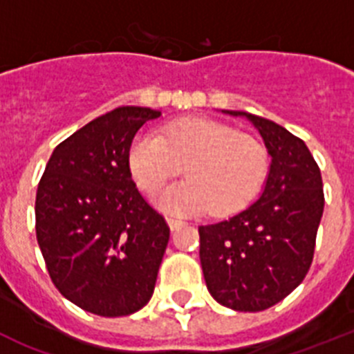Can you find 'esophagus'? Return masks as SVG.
Here are the masks:
<instances>
[{"instance_id":"obj_1","label":"esophagus","mask_w":354,"mask_h":354,"mask_svg":"<svg viewBox=\"0 0 354 354\" xmlns=\"http://www.w3.org/2000/svg\"><path fill=\"white\" fill-rule=\"evenodd\" d=\"M165 221H167V224H169L171 231H176V229H180L181 225H183V221H180V218H176V216H167Z\"/></svg>"}]
</instances>
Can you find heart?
Segmentation results:
<instances>
[{"label": "heart", "mask_w": 354, "mask_h": 354, "mask_svg": "<svg viewBox=\"0 0 354 354\" xmlns=\"http://www.w3.org/2000/svg\"><path fill=\"white\" fill-rule=\"evenodd\" d=\"M132 176L146 194H157L185 165L189 180L158 197L174 213H234L257 196L268 173V153L256 138L212 120H180L162 133L142 132L129 151Z\"/></svg>", "instance_id": "b5f03b06"}]
</instances>
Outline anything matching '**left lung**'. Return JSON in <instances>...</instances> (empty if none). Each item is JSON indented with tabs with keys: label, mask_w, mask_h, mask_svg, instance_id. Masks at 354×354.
Here are the masks:
<instances>
[{
	"label": "left lung",
	"mask_w": 354,
	"mask_h": 354,
	"mask_svg": "<svg viewBox=\"0 0 354 354\" xmlns=\"http://www.w3.org/2000/svg\"><path fill=\"white\" fill-rule=\"evenodd\" d=\"M259 130L270 173L254 205L227 221L199 227L206 288L218 304L259 312L284 300L307 275L324 208L319 165L300 138L243 111Z\"/></svg>",
	"instance_id": "8db88e82"
}]
</instances>
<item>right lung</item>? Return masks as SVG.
<instances>
[{"label":"right lung","instance_id":"obj_1","mask_svg":"<svg viewBox=\"0 0 354 354\" xmlns=\"http://www.w3.org/2000/svg\"><path fill=\"white\" fill-rule=\"evenodd\" d=\"M160 111L118 107L54 148L35 201L37 240L53 284L104 317L148 304L169 241L164 216L132 180L133 136Z\"/></svg>","mask_w":354,"mask_h":354}]
</instances>
